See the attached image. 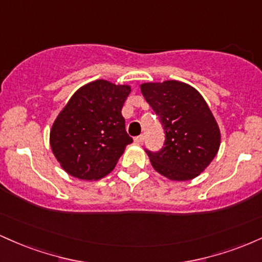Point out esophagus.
Segmentation results:
<instances>
[{"mask_svg": "<svg viewBox=\"0 0 262 262\" xmlns=\"http://www.w3.org/2000/svg\"><path fill=\"white\" fill-rule=\"evenodd\" d=\"M134 141L137 144H143L144 143V135H138V137H135Z\"/></svg>", "mask_w": 262, "mask_h": 262, "instance_id": "obj_1", "label": "esophagus"}]
</instances>
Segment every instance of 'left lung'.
I'll return each instance as SVG.
<instances>
[{
	"label": "left lung",
	"instance_id": "left-lung-1",
	"mask_svg": "<svg viewBox=\"0 0 262 262\" xmlns=\"http://www.w3.org/2000/svg\"><path fill=\"white\" fill-rule=\"evenodd\" d=\"M141 93L164 127V145L146 149L152 167L173 181L194 179L217 155L221 132L201 93L180 81L143 83Z\"/></svg>",
	"mask_w": 262,
	"mask_h": 262
}]
</instances>
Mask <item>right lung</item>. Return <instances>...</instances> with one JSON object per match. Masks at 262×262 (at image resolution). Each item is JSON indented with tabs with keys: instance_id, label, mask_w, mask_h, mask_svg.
<instances>
[{
	"instance_id": "right-lung-1",
	"label": "right lung",
	"mask_w": 262,
	"mask_h": 262,
	"mask_svg": "<svg viewBox=\"0 0 262 262\" xmlns=\"http://www.w3.org/2000/svg\"><path fill=\"white\" fill-rule=\"evenodd\" d=\"M129 93V86L106 80L74 93L50 132L54 155L69 175L91 181L114 169L125 146L133 143L122 116Z\"/></svg>"
}]
</instances>
